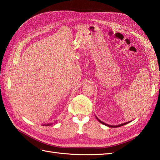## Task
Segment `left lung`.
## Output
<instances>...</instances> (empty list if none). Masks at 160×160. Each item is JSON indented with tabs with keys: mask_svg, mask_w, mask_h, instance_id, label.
Returning <instances> with one entry per match:
<instances>
[{
	"mask_svg": "<svg viewBox=\"0 0 160 160\" xmlns=\"http://www.w3.org/2000/svg\"><path fill=\"white\" fill-rule=\"evenodd\" d=\"M96 118H97V120L100 122V123H102V124H104V125H105V126H107V127H112V128L120 127H122V126H123V125H125V124H127L129 123V122H131V121H129V122H125V123H122V124H119V125H115V126H113V125H109V124H106V123H104V122L100 120V119H98L96 116Z\"/></svg>",
	"mask_w": 160,
	"mask_h": 160,
	"instance_id": "1",
	"label": "left lung"
}]
</instances>
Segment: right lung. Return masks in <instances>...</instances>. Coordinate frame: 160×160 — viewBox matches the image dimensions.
<instances>
[{
    "mask_svg": "<svg viewBox=\"0 0 160 160\" xmlns=\"http://www.w3.org/2000/svg\"><path fill=\"white\" fill-rule=\"evenodd\" d=\"M52 124H53V123H49V124H42L43 126H50V125H52Z\"/></svg>",
    "mask_w": 160,
    "mask_h": 160,
    "instance_id": "obj_1",
    "label": "right lung"
}]
</instances>
